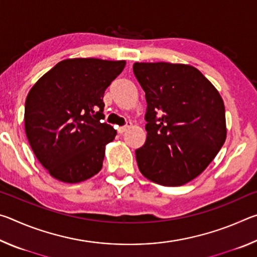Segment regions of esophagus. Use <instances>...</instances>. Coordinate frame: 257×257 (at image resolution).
<instances>
[{"label":"esophagus","instance_id":"esophagus-1","mask_svg":"<svg viewBox=\"0 0 257 257\" xmlns=\"http://www.w3.org/2000/svg\"><path fill=\"white\" fill-rule=\"evenodd\" d=\"M130 127H132V122H130V121H128L127 124L123 125V127H120V128L118 129V132H119L120 134H123V133L127 132V130H128Z\"/></svg>","mask_w":257,"mask_h":257}]
</instances>
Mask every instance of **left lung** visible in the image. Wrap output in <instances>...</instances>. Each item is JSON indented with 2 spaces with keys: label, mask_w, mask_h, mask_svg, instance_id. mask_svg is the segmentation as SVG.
Masks as SVG:
<instances>
[{
  "label": "left lung",
  "mask_w": 257,
  "mask_h": 257,
  "mask_svg": "<svg viewBox=\"0 0 257 257\" xmlns=\"http://www.w3.org/2000/svg\"><path fill=\"white\" fill-rule=\"evenodd\" d=\"M147 102L145 144L136 150L142 175L156 184L185 185L205 170L227 137L222 97L188 64L136 62Z\"/></svg>",
  "instance_id": "obj_1"
}]
</instances>
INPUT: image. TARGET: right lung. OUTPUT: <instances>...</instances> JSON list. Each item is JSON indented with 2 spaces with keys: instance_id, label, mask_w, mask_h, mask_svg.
Instances as JSON below:
<instances>
[{
  "instance_id": "add662e5",
  "label": "right lung",
  "mask_w": 257,
  "mask_h": 257,
  "mask_svg": "<svg viewBox=\"0 0 257 257\" xmlns=\"http://www.w3.org/2000/svg\"><path fill=\"white\" fill-rule=\"evenodd\" d=\"M125 61L67 59L33 86L25 130L37 160L60 181L77 184L102 169L105 145L116 132L104 119V92Z\"/></svg>"
}]
</instances>
